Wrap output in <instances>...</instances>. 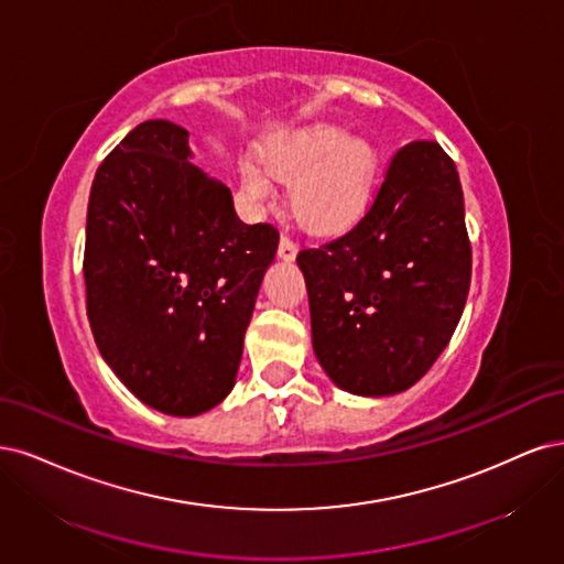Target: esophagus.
I'll return each mask as SVG.
<instances>
[{
	"mask_svg": "<svg viewBox=\"0 0 564 564\" xmlns=\"http://www.w3.org/2000/svg\"><path fill=\"white\" fill-rule=\"evenodd\" d=\"M295 256H297V243L290 239V236L283 234L281 241H279V258L290 262V260H295Z\"/></svg>",
	"mask_w": 564,
	"mask_h": 564,
	"instance_id": "obj_1",
	"label": "esophagus"
}]
</instances>
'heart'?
<instances>
[{
    "label": "heart",
    "instance_id": "1",
    "mask_svg": "<svg viewBox=\"0 0 564 564\" xmlns=\"http://www.w3.org/2000/svg\"><path fill=\"white\" fill-rule=\"evenodd\" d=\"M269 173L293 183V210L312 231L330 234L347 229L366 210L377 166L368 140L349 138V131L333 123L308 126L293 135L271 142L264 150ZM243 187L258 202L271 196V180L246 161Z\"/></svg>",
    "mask_w": 564,
    "mask_h": 564
}]
</instances>
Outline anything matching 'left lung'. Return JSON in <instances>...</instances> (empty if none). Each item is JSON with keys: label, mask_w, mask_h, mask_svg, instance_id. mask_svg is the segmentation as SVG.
<instances>
[{"label": "left lung", "mask_w": 564, "mask_h": 564, "mask_svg": "<svg viewBox=\"0 0 564 564\" xmlns=\"http://www.w3.org/2000/svg\"><path fill=\"white\" fill-rule=\"evenodd\" d=\"M316 358L358 395L410 389L443 354L470 288V241L454 161L435 140L398 150L360 220L302 248Z\"/></svg>", "instance_id": "1"}]
</instances>
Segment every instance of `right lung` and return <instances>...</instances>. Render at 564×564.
Returning a JSON list of instances; mask_svg holds the SVG:
<instances>
[{"instance_id": "obj_1", "label": "right lung", "mask_w": 564, "mask_h": 564, "mask_svg": "<svg viewBox=\"0 0 564 564\" xmlns=\"http://www.w3.org/2000/svg\"><path fill=\"white\" fill-rule=\"evenodd\" d=\"M189 133L152 119L98 166L84 283L90 333L144 405L194 416L231 391L279 229L246 225L231 192L189 161Z\"/></svg>"}]
</instances>
